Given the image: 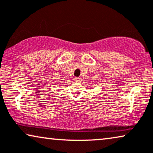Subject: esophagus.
<instances>
[{"label":"esophagus","mask_w":153,"mask_h":153,"mask_svg":"<svg viewBox=\"0 0 153 153\" xmlns=\"http://www.w3.org/2000/svg\"><path fill=\"white\" fill-rule=\"evenodd\" d=\"M74 80H75L76 82H80V81H81V78H75Z\"/></svg>","instance_id":"1"}]
</instances>
